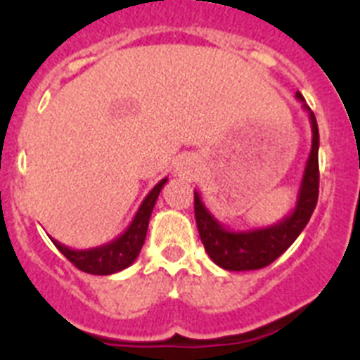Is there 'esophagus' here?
Here are the masks:
<instances>
[{
	"label": "esophagus",
	"mask_w": 360,
	"mask_h": 360,
	"mask_svg": "<svg viewBox=\"0 0 360 360\" xmlns=\"http://www.w3.org/2000/svg\"><path fill=\"white\" fill-rule=\"evenodd\" d=\"M178 173H180V174H187V167H184V165H182V167H178Z\"/></svg>",
	"instance_id": "esophagus-1"
}]
</instances>
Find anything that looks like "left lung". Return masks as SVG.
I'll return each instance as SVG.
<instances>
[{"instance_id": "8db88e82", "label": "left lung", "mask_w": 360, "mask_h": 360, "mask_svg": "<svg viewBox=\"0 0 360 360\" xmlns=\"http://www.w3.org/2000/svg\"><path fill=\"white\" fill-rule=\"evenodd\" d=\"M295 97L303 103V108L310 117L311 149L307 165H304L297 202L290 214L269 227L231 231L209 212V209L203 205L198 191H195V218L200 238L205 247V252L221 269L234 270V272L257 270L276 262L297 240L316 209L317 196H319V129H317L316 115L304 104L303 95L297 91Z\"/></svg>"}]
</instances>
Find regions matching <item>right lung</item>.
Masks as SVG:
<instances>
[{
  "mask_svg": "<svg viewBox=\"0 0 360 360\" xmlns=\"http://www.w3.org/2000/svg\"><path fill=\"white\" fill-rule=\"evenodd\" d=\"M165 182H167V178L160 180L157 186L149 191V195L141 203V207L136 211L135 218L131 219L129 227L119 238L110 241V243L94 247V249L73 250L68 249L66 245L59 243L57 240H53V238H50V240L53 241L57 249L61 250V254H65V257L70 263H73L86 274L110 276L128 269L135 262L139 252H141L142 245H144L153 207H155V203H157V198L160 195L162 187L165 186Z\"/></svg>",
  "mask_w": 360,
  "mask_h": 360,
  "instance_id": "right-lung-1",
  "label": "right lung"
}]
</instances>
